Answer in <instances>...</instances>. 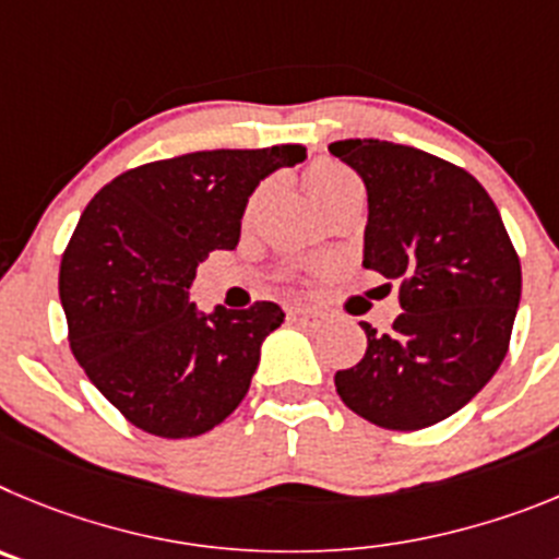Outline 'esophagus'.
<instances>
[{
    "label": "esophagus",
    "instance_id": "obj_1",
    "mask_svg": "<svg viewBox=\"0 0 559 559\" xmlns=\"http://www.w3.org/2000/svg\"><path fill=\"white\" fill-rule=\"evenodd\" d=\"M289 317L292 320H306V323H314V320H320V311L309 309V306H292Z\"/></svg>",
    "mask_w": 559,
    "mask_h": 559
}]
</instances>
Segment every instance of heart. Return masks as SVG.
Wrapping results in <instances>:
<instances>
[{
    "label": "heart",
    "instance_id": "obj_1",
    "mask_svg": "<svg viewBox=\"0 0 559 559\" xmlns=\"http://www.w3.org/2000/svg\"><path fill=\"white\" fill-rule=\"evenodd\" d=\"M304 178H306V189H309V194L314 198L317 205H323L331 194L340 192L342 186L356 183L354 173H348V169L340 167V164H331V160L311 164V167L306 169Z\"/></svg>",
    "mask_w": 559,
    "mask_h": 559
}]
</instances>
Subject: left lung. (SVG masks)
Returning a JSON list of instances; mask_svg holds the SVG:
<instances>
[{
  "instance_id": "obj_1",
  "label": "left lung",
  "mask_w": 559,
  "mask_h": 559,
  "mask_svg": "<svg viewBox=\"0 0 559 559\" xmlns=\"http://www.w3.org/2000/svg\"><path fill=\"white\" fill-rule=\"evenodd\" d=\"M329 153L365 180L361 264L401 284L392 331L361 323L367 350L336 370V392L381 429H426L460 412L504 361L521 261L496 203L465 169L379 139H345Z\"/></svg>"
}]
</instances>
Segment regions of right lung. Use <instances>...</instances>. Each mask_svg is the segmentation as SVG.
I'll use <instances>...</instances> for the list:
<instances>
[{
	"mask_svg": "<svg viewBox=\"0 0 559 559\" xmlns=\"http://www.w3.org/2000/svg\"><path fill=\"white\" fill-rule=\"evenodd\" d=\"M306 158L300 144L203 150L122 173L85 205L60 261V304L74 359L130 424L198 437L250 390L278 304L200 311L189 304L211 250L239 245L261 180Z\"/></svg>",
	"mask_w": 559,
	"mask_h": 559,
	"instance_id": "1",
	"label": "right lung"
}]
</instances>
